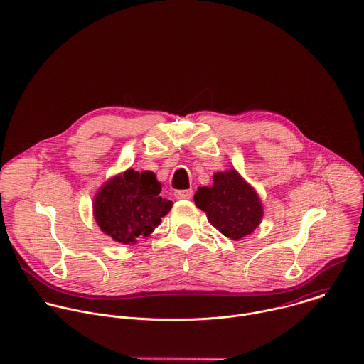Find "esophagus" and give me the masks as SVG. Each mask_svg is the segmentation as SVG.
<instances>
[{
    "label": "esophagus",
    "instance_id": "1",
    "mask_svg": "<svg viewBox=\"0 0 364 364\" xmlns=\"http://www.w3.org/2000/svg\"><path fill=\"white\" fill-rule=\"evenodd\" d=\"M174 197L178 198V200H181V198L188 200V198L193 197V190H191V188H188V190H177V191L174 193Z\"/></svg>",
    "mask_w": 364,
    "mask_h": 364
}]
</instances>
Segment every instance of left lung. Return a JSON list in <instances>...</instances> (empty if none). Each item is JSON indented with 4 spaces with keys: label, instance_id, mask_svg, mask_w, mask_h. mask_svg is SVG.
<instances>
[{
    "label": "left lung",
    "instance_id": "8db88e82",
    "mask_svg": "<svg viewBox=\"0 0 364 364\" xmlns=\"http://www.w3.org/2000/svg\"><path fill=\"white\" fill-rule=\"evenodd\" d=\"M211 187H198L196 205L205 211L208 221L225 237L241 240L252 234L263 217L256 190L234 168L215 173Z\"/></svg>",
    "mask_w": 364,
    "mask_h": 364
}]
</instances>
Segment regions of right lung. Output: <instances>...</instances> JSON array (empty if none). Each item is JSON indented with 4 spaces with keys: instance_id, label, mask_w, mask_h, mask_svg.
Listing matches in <instances>:
<instances>
[{
    "instance_id": "right-lung-1",
    "label": "right lung",
    "mask_w": 364,
    "mask_h": 364,
    "mask_svg": "<svg viewBox=\"0 0 364 364\" xmlns=\"http://www.w3.org/2000/svg\"><path fill=\"white\" fill-rule=\"evenodd\" d=\"M161 183L153 171L133 168L108 180L94 197V218L114 241L134 245L160 224L173 203L160 196Z\"/></svg>"
}]
</instances>
